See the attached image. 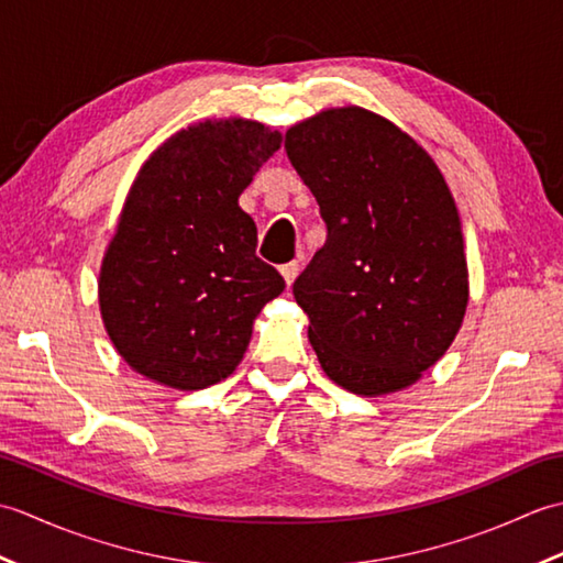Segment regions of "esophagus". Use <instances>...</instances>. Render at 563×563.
Listing matches in <instances>:
<instances>
[{
  "label": "esophagus",
  "mask_w": 563,
  "mask_h": 563,
  "mask_svg": "<svg viewBox=\"0 0 563 563\" xmlns=\"http://www.w3.org/2000/svg\"><path fill=\"white\" fill-rule=\"evenodd\" d=\"M280 273H283V278H285V285H290L295 283V278H297V273H300V261H290V263H285V266L280 268Z\"/></svg>",
  "instance_id": "1"
}]
</instances>
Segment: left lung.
<instances>
[{
	"mask_svg": "<svg viewBox=\"0 0 563 563\" xmlns=\"http://www.w3.org/2000/svg\"><path fill=\"white\" fill-rule=\"evenodd\" d=\"M285 150L327 222L324 246L292 285L321 369L361 397L411 387L470 305L445 176L409 133L361 106L295 123Z\"/></svg>",
	"mask_w": 563,
	"mask_h": 563,
	"instance_id": "obj_1",
	"label": "left lung"
}]
</instances>
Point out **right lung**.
I'll return each mask as SVG.
<instances>
[{"instance_id": "obj_1", "label": "right lung", "mask_w": 563, "mask_h": 563, "mask_svg": "<svg viewBox=\"0 0 563 563\" xmlns=\"http://www.w3.org/2000/svg\"><path fill=\"white\" fill-rule=\"evenodd\" d=\"M280 142L249 118H206L140 166L101 261L99 309L142 377L181 391L218 385L242 363L261 309L285 290L239 208Z\"/></svg>"}]
</instances>
